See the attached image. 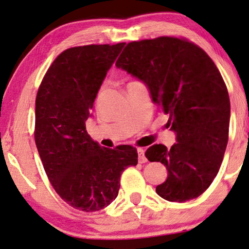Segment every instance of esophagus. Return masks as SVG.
Returning <instances> with one entry per match:
<instances>
[{"label": "esophagus", "mask_w": 249, "mask_h": 249, "mask_svg": "<svg viewBox=\"0 0 249 249\" xmlns=\"http://www.w3.org/2000/svg\"><path fill=\"white\" fill-rule=\"evenodd\" d=\"M138 155H139V163H141V164L147 163V158H145V156H144L143 148H138Z\"/></svg>", "instance_id": "obj_1"}]
</instances>
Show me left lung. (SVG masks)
<instances>
[{"instance_id":"1","label":"left lung","mask_w":249,"mask_h":249,"mask_svg":"<svg viewBox=\"0 0 249 249\" xmlns=\"http://www.w3.org/2000/svg\"><path fill=\"white\" fill-rule=\"evenodd\" d=\"M116 67L147 85L177 134L171 149L154 144L145 151L168 172L156 192L178 203L199 197L217 175L229 139L230 99L213 60L188 39L163 36L128 43Z\"/></svg>"}]
</instances>
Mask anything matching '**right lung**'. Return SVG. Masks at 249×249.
I'll list each match as a JSON object with an SVG mask.
<instances>
[{
  "mask_svg": "<svg viewBox=\"0 0 249 249\" xmlns=\"http://www.w3.org/2000/svg\"><path fill=\"white\" fill-rule=\"evenodd\" d=\"M125 43L65 50L52 62L35 102V142L52 187L76 210L95 212L116 199L123 171L138 164L128 144L101 148L85 122Z\"/></svg>",
  "mask_w": 249,
  "mask_h": 249,
  "instance_id": "add662e5",
  "label": "right lung"
}]
</instances>
